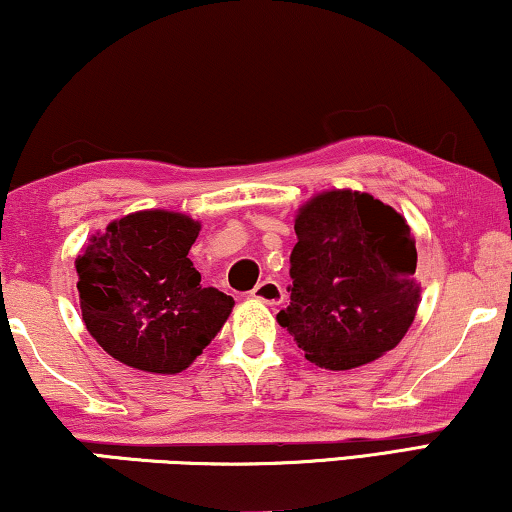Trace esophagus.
<instances>
[{
  "label": "esophagus",
  "instance_id": "obj_1",
  "mask_svg": "<svg viewBox=\"0 0 512 512\" xmlns=\"http://www.w3.org/2000/svg\"><path fill=\"white\" fill-rule=\"evenodd\" d=\"M250 294H253V299L264 301V304H269V306H278L280 301L285 299L283 287H280L276 280H262V283L255 285V290Z\"/></svg>",
  "mask_w": 512,
  "mask_h": 512
}]
</instances>
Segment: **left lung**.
<instances>
[{
    "label": "left lung",
    "instance_id": "1",
    "mask_svg": "<svg viewBox=\"0 0 512 512\" xmlns=\"http://www.w3.org/2000/svg\"><path fill=\"white\" fill-rule=\"evenodd\" d=\"M290 306L280 327L329 371L369 364L413 325L420 285L406 220L366 192H322L294 220Z\"/></svg>",
    "mask_w": 512,
    "mask_h": 512
}]
</instances>
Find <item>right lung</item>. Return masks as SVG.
Masks as SVG:
<instances>
[{"label":"right lung","mask_w":512,"mask_h":512,"mask_svg":"<svg viewBox=\"0 0 512 512\" xmlns=\"http://www.w3.org/2000/svg\"><path fill=\"white\" fill-rule=\"evenodd\" d=\"M199 222L139 211L111 222L76 259L85 327L113 359L181 373L213 341L234 299L201 287L190 257Z\"/></svg>","instance_id":"right-lung-1"}]
</instances>
